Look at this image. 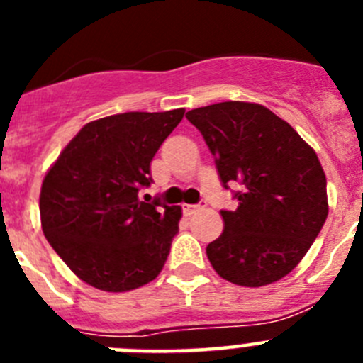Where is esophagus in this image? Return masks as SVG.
Masks as SVG:
<instances>
[{
    "label": "esophagus",
    "instance_id": "esophagus-1",
    "mask_svg": "<svg viewBox=\"0 0 363 363\" xmlns=\"http://www.w3.org/2000/svg\"><path fill=\"white\" fill-rule=\"evenodd\" d=\"M203 205H184V213L185 214H194L201 209Z\"/></svg>",
    "mask_w": 363,
    "mask_h": 363
}]
</instances>
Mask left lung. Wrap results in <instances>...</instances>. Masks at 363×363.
<instances>
[{
  "mask_svg": "<svg viewBox=\"0 0 363 363\" xmlns=\"http://www.w3.org/2000/svg\"><path fill=\"white\" fill-rule=\"evenodd\" d=\"M223 187L238 185V207L221 211L223 233L207 245L221 278L262 287L289 274L325 223L327 179L313 149L287 121L258 104L192 108Z\"/></svg>",
  "mask_w": 363,
  "mask_h": 363,
  "instance_id": "obj_1",
  "label": "left lung"
}]
</instances>
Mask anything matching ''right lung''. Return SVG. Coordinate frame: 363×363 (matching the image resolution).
Instances as JSON below:
<instances>
[{
    "label": "right lung",
    "instance_id": "right-lung-1",
    "mask_svg": "<svg viewBox=\"0 0 363 363\" xmlns=\"http://www.w3.org/2000/svg\"><path fill=\"white\" fill-rule=\"evenodd\" d=\"M185 111L125 112L86 123L41 185L45 238L70 271L107 293H125L162 272L182 209L140 200L150 162ZM149 196V194H145Z\"/></svg>",
    "mask_w": 363,
    "mask_h": 363
}]
</instances>
